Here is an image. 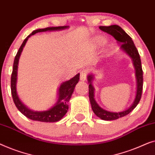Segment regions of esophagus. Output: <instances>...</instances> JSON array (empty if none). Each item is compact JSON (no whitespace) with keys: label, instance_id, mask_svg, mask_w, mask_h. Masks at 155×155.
<instances>
[{"label":"esophagus","instance_id":"34e87169","mask_svg":"<svg viewBox=\"0 0 155 155\" xmlns=\"http://www.w3.org/2000/svg\"><path fill=\"white\" fill-rule=\"evenodd\" d=\"M87 74H88V69H82L81 71L80 72V80L81 81H86Z\"/></svg>","mask_w":155,"mask_h":155}]
</instances>
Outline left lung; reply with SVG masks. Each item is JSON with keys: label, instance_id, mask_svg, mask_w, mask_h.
Segmentation results:
<instances>
[{"label": "left lung", "instance_id": "obj_1", "mask_svg": "<svg viewBox=\"0 0 155 155\" xmlns=\"http://www.w3.org/2000/svg\"><path fill=\"white\" fill-rule=\"evenodd\" d=\"M102 31L106 32L108 34H110L116 39L117 43L120 45V48L124 53L130 57L133 61V64L136 70V77L137 81V90L136 97L133 104L126 110L119 112H113L105 110L100 107L99 104L97 103L94 98L95 88L93 86V81L94 78V75L93 74H89L88 75V81L89 84V99H90L91 104L92 107L93 112L97 117H98L102 120L111 121L115 120L121 117H123L129 114L131 111L137 106L139 101L140 100L142 95L143 86V69L141 65V60L138 50L135 45L132 38L124 31V30L118 25H111L109 27H103L100 26L99 27Z\"/></svg>", "mask_w": 155, "mask_h": 155}]
</instances>
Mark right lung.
Here are the masks:
<instances>
[{
    "label": "right lung",
    "instance_id": "1",
    "mask_svg": "<svg viewBox=\"0 0 155 155\" xmlns=\"http://www.w3.org/2000/svg\"><path fill=\"white\" fill-rule=\"evenodd\" d=\"M69 28V26H63V27H47L45 29H39L34 31L31 34H29L23 41L22 44L19 48L16 56L15 58L13 69L11 75V93L13 101H14L17 108L21 114L27 117L31 120L42 121V122H57L62 119V117L66 114L69 108V101L70 100L71 95L75 88V86L77 84L79 80V74H77L73 78L69 81L62 83L58 89V101L54 104V106L48 110L44 111H34L28 108L17 95V68H18L19 59L21 55L22 50L27 43L28 38L32 35L38 32L43 31H60Z\"/></svg>",
    "mask_w": 155,
    "mask_h": 155
}]
</instances>
